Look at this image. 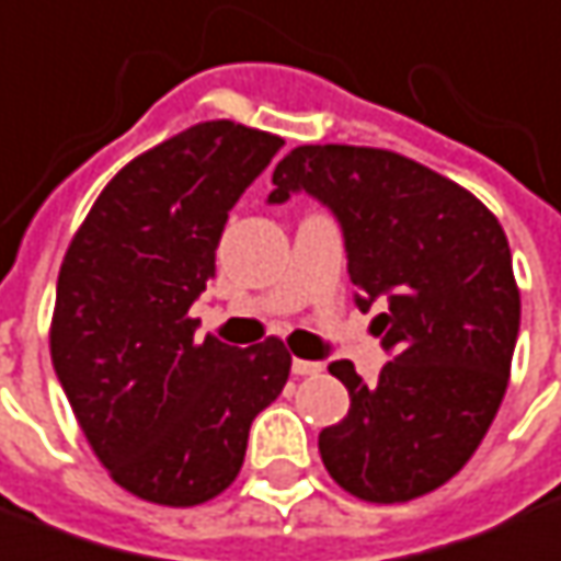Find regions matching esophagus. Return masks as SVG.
I'll list each match as a JSON object with an SVG mask.
<instances>
[{"mask_svg": "<svg viewBox=\"0 0 561 561\" xmlns=\"http://www.w3.org/2000/svg\"><path fill=\"white\" fill-rule=\"evenodd\" d=\"M317 371H323V365H320V363H308V359H293V375L308 377V375H317Z\"/></svg>", "mask_w": 561, "mask_h": 561, "instance_id": "1", "label": "esophagus"}]
</instances>
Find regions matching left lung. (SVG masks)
Instances as JSON below:
<instances>
[{
    "instance_id": "left-lung-1",
    "label": "left lung",
    "mask_w": 561,
    "mask_h": 561,
    "mask_svg": "<svg viewBox=\"0 0 561 561\" xmlns=\"http://www.w3.org/2000/svg\"><path fill=\"white\" fill-rule=\"evenodd\" d=\"M272 205L308 193L344 232L356 305L392 363L365 383L347 359L329 371L347 416L320 432L325 471L375 504L438 490L499 414L519 335V289L502 224L480 198L392 150L301 145L277 162Z\"/></svg>"
}]
</instances>
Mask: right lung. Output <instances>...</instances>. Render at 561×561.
Segmentation results:
<instances>
[{
  "instance_id": "right-lung-1",
  "label": "right lung",
  "mask_w": 561,
  "mask_h": 561,
  "mask_svg": "<svg viewBox=\"0 0 561 561\" xmlns=\"http://www.w3.org/2000/svg\"><path fill=\"white\" fill-rule=\"evenodd\" d=\"M284 147L232 121L190 126L114 174L59 268L50 359L114 483L193 507L238 478L253 416L289 377L268 337L196 341L190 305L214 277L229 210Z\"/></svg>"
}]
</instances>
